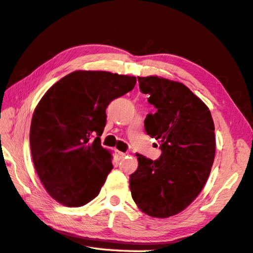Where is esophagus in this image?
Listing matches in <instances>:
<instances>
[{
    "label": "esophagus",
    "mask_w": 253,
    "mask_h": 253,
    "mask_svg": "<svg viewBox=\"0 0 253 253\" xmlns=\"http://www.w3.org/2000/svg\"><path fill=\"white\" fill-rule=\"evenodd\" d=\"M125 156H126V154L125 153H122V151H118V153H117L118 159H123L124 157H125Z\"/></svg>",
    "instance_id": "34e87169"
}]
</instances>
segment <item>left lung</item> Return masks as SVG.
I'll return each mask as SVG.
<instances>
[{"instance_id":"left-lung-1","label":"left lung","mask_w":253,"mask_h":253,"mask_svg":"<svg viewBox=\"0 0 253 253\" xmlns=\"http://www.w3.org/2000/svg\"><path fill=\"white\" fill-rule=\"evenodd\" d=\"M141 93L156 108L145 130L158 140L162 156L137 154L138 168L129 188L137 207L150 217L168 218L185 210L203 190L215 153L214 125L207 105L182 83L139 77Z\"/></svg>"}]
</instances>
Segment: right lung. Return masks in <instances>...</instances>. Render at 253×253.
Here are the masks:
<instances>
[{"label": "right lung", "mask_w": 253, "mask_h": 253, "mask_svg": "<svg viewBox=\"0 0 253 253\" xmlns=\"http://www.w3.org/2000/svg\"><path fill=\"white\" fill-rule=\"evenodd\" d=\"M135 84V76L76 71L41 98L32 117L31 153L41 182L57 203L82 207L98 196L113 169L111 151L100 145L106 108Z\"/></svg>", "instance_id": "right-lung-1"}]
</instances>
